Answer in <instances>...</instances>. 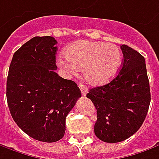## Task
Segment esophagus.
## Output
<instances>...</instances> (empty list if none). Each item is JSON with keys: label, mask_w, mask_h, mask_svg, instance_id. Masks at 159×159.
<instances>
[{"label": "esophagus", "mask_w": 159, "mask_h": 159, "mask_svg": "<svg viewBox=\"0 0 159 159\" xmlns=\"http://www.w3.org/2000/svg\"><path fill=\"white\" fill-rule=\"evenodd\" d=\"M79 88H80V90H81V93H82V94H83L84 96H85V95H86V93H88V89H87V87L85 86V85H84V84H80Z\"/></svg>", "instance_id": "esophagus-1"}]
</instances>
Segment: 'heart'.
Here are the masks:
<instances>
[{
	"label": "heart",
	"instance_id": "obj_1",
	"mask_svg": "<svg viewBox=\"0 0 159 159\" xmlns=\"http://www.w3.org/2000/svg\"><path fill=\"white\" fill-rule=\"evenodd\" d=\"M65 56L58 65L69 74L83 70L84 77L92 85H103L110 82L119 71L122 53L113 43L80 40L68 45Z\"/></svg>",
	"mask_w": 159,
	"mask_h": 159
}]
</instances>
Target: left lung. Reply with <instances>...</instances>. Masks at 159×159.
<instances>
[{
	"label": "left lung",
	"instance_id": "obj_1",
	"mask_svg": "<svg viewBox=\"0 0 159 159\" xmlns=\"http://www.w3.org/2000/svg\"><path fill=\"white\" fill-rule=\"evenodd\" d=\"M122 68L108 84L90 89L86 97L97 109L95 135L102 142H120L142 126L150 103L145 59L127 45L121 46Z\"/></svg>",
	"mask_w": 159,
	"mask_h": 159
}]
</instances>
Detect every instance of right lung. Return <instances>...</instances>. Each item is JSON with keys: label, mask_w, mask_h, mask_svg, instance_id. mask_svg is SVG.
<instances>
[{"label": "right lung", "mask_w": 159, "mask_h": 159, "mask_svg": "<svg viewBox=\"0 0 159 159\" xmlns=\"http://www.w3.org/2000/svg\"><path fill=\"white\" fill-rule=\"evenodd\" d=\"M57 41L35 36L14 53L7 78V101L13 120L30 137L59 141L66 117L81 97L77 84L55 70Z\"/></svg>", "instance_id": "right-lung-1"}]
</instances>
